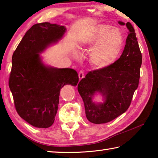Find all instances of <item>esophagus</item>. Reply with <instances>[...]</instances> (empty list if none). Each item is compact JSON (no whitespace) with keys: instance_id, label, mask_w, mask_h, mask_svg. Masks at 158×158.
<instances>
[{"instance_id":"obj_1","label":"esophagus","mask_w":158,"mask_h":158,"mask_svg":"<svg viewBox=\"0 0 158 158\" xmlns=\"http://www.w3.org/2000/svg\"><path fill=\"white\" fill-rule=\"evenodd\" d=\"M84 77V70H81L79 73V79H82Z\"/></svg>"}]
</instances>
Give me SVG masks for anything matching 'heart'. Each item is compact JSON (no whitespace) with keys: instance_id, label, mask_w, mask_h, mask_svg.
<instances>
[{"instance_id":"heart-1","label":"heart","mask_w":158,"mask_h":158,"mask_svg":"<svg viewBox=\"0 0 158 158\" xmlns=\"http://www.w3.org/2000/svg\"><path fill=\"white\" fill-rule=\"evenodd\" d=\"M124 46L122 34L117 28L106 24L94 27L80 45V49L90 50V61L94 68L102 69L108 67L118 59ZM74 56H78L74 52Z\"/></svg>"}]
</instances>
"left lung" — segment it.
I'll return each instance as SVG.
<instances>
[{
	"label": "left lung",
	"instance_id": "left-lung-1",
	"mask_svg": "<svg viewBox=\"0 0 158 158\" xmlns=\"http://www.w3.org/2000/svg\"><path fill=\"white\" fill-rule=\"evenodd\" d=\"M128 34L120 58L108 67L90 71L78 84L79 93L84 103L85 115L93 124H105L125 113L138 87L142 56L135 30L130 23ZM99 94L103 102L94 97Z\"/></svg>",
	"mask_w": 158,
	"mask_h": 158
}]
</instances>
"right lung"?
<instances>
[{"label": "right lung", "instance_id": "add662e5", "mask_svg": "<svg viewBox=\"0 0 158 158\" xmlns=\"http://www.w3.org/2000/svg\"><path fill=\"white\" fill-rule=\"evenodd\" d=\"M66 31L64 25L48 22L34 25L12 55L9 86L14 105L19 116L34 127L53 124L61 89L79 82L76 70L45 65L40 55L61 40Z\"/></svg>", "mask_w": 158, "mask_h": 158}]
</instances>
